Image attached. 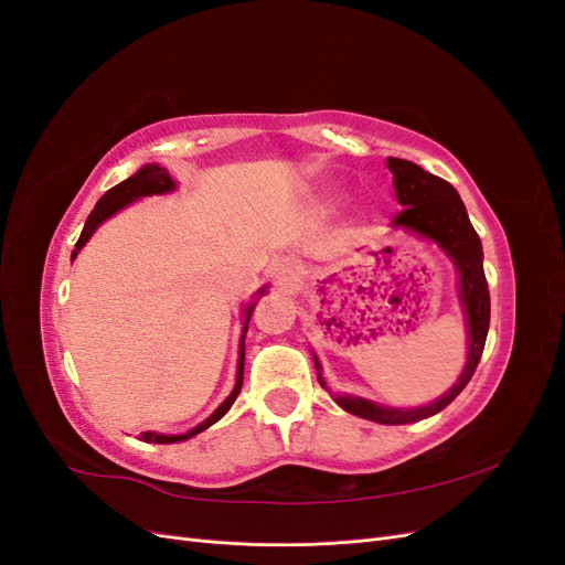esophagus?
Here are the masks:
<instances>
[{
  "instance_id": "34e87169",
  "label": "esophagus",
  "mask_w": 565,
  "mask_h": 565,
  "mask_svg": "<svg viewBox=\"0 0 565 565\" xmlns=\"http://www.w3.org/2000/svg\"><path fill=\"white\" fill-rule=\"evenodd\" d=\"M270 276H273V280H276V285L280 289H289L299 280V266L295 262H289V259L278 262L276 266L270 268Z\"/></svg>"
}]
</instances>
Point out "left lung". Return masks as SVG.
<instances>
[{"label":"left lung","instance_id":"left-lung-1","mask_svg":"<svg viewBox=\"0 0 565 565\" xmlns=\"http://www.w3.org/2000/svg\"><path fill=\"white\" fill-rule=\"evenodd\" d=\"M386 164L393 174V188H396L398 204L403 207L396 218H393V228H405L409 233L429 237V241H434L450 256L459 273V301L469 324L467 365L461 370L457 384L448 393H443L438 401L424 407H386L358 396H347V393L344 396L332 393L322 380L320 361L316 355L313 361L318 370V382L332 393L337 405L344 407L347 413L377 424H413L448 407L473 377L478 361L483 355L490 328V292L483 273L481 237L473 231L465 202H461L455 188L440 177L424 172L415 162L388 158Z\"/></svg>","mask_w":565,"mask_h":565}]
</instances>
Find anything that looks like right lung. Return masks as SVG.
<instances>
[{
    "label": "right lung",
    "instance_id": "right-lung-1",
    "mask_svg": "<svg viewBox=\"0 0 565 565\" xmlns=\"http://www.w3.org/2000/svg\"><path fill=\"white\" fill-rule=\"evenodd\" d=\"M174 188H177V183L172 181V177H169L167 169L160 167V164H143L134 177H129V179H125L122 183H117L115 188H110V191L96 202V207L92 210V214H89V218H87V224H84L79 241H77V245H75V249H73V259L77 256V252L89 243V237L94 235V231H96L100 224H104L106 218H110L113 214H117L119 210L127 207L129 202L139 200V198H146V195H162V193L174 191ZM264 292H266V289H259V292H256V297L264 295ZM254 306H256V301H252V303L247 306V309H245V313H243V316H245V322H243V337H241V355H237V377H235V386H233V391H231V396H228L224 403H221L207 419H204L202 424H198L195 429H191V431H185V434H181V436H164V434H156V431H146V434H141V440H146V443H162V446H164V443L188 440V438L198 436L200 431L210 429V426H212L214 422H218L221 417H224V415L228 413L231 405H233L235 398H237V393H241V388H243L245 334H247V324H249Z\"/></svg>",
    "mask_w": 565,
    "mask_h": 565
}]
</instances>
